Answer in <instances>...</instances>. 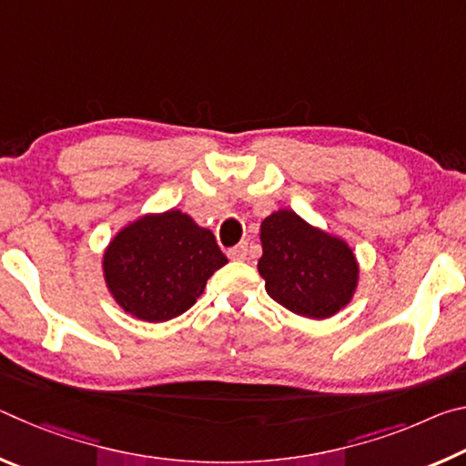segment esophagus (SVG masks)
Instances as JSON below:
<instances>
[{
  "instance_id": "34e87169",
  "label": "esophagus",
  "mask_w": 466,
  "mask_h": 466,
  "mask_svg": "<svg viewBox=\"0 0 466 466\" xmlns=\"http://www.w3.org/2000/svg\"><path fill=\"white\" fill-rule=\"evenodd\" d=\"M228 257H230L232 261H247V257H248V244L242 242V244H238V247L230 248V250H228Z\"/></svg>"
}]
</instances>
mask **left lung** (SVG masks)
Instances as JSON below:
<instances>
[{
	"label": "left lung",
	"mask_w": 466,
	"mask_h": 466,
	"mask_svg": "<svg viewBox=\"0 0 466 466\" xmlns=\"http://www.w3.org/2000/svg\"><path fill=\"white\" fill-rule=\"evenodd\" d=\"M263 257L258 273L265 289L283 309L322 320L351 302L360 267L347 242L279 209L261 224Z\"/></svg>",
	"instance_id": "1"
}]
</instances>
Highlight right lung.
Instances as JSON below:
<instances>
[{"label":"right lung","mask_w":466,"mask_h":466,"mask_svg":"<svg viewBox=\"0 0 466 466\" xmlns=\"http://www.w3.org/2000/svg\"><path fill=\"white\" fill-rule=\"evenodd\" d=\"M228 258L216 236L180 209L147 214L123 228L102 257L115 302L131 317L164 322L187 312Z\"/></svg>","instance_id":"obj_1"}]
</instances>
